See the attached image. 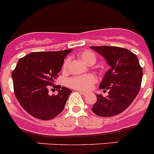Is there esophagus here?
<instances>
[{"label":"esophagus","mask_w":154,"mask_h":154,"mask_svg":"<svg viewBox=\"0 0 154 154\" xmlns=\"http://www.w3.org/2000/svg\"><path fill=\"white\" fill-rule=\"evenodd\" d=\"M78 92H79V93L82 94V95H87V92H83V91H81V90H78Z\"/></svg>","instance_id":"esophagus-1"}]
</instances>
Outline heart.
<instances>
[{"mask_svg": "<svg viewBox=\"0 0 154 154\" xmlns=\"http://www.w3.org/2000/svg\"><path fill=\"white\" fill-rule=\"evenodd\" d=\"M78 57L87 65H93L96 61V56L93 52L90 50H83L77 54ZM69 65V59H65L62 65V70L66 71ZM96 82V77L92 74L74 76L67 80V84L73 89L81 91L89 90Z\"/></svg>", "mask_w": 154, "mask_h": 154, "instance_id": "obj_1", "label": "heart"}]
</instances>
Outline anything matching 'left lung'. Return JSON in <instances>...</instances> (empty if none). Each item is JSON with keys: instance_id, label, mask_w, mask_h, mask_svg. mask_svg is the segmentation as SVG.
I'll use <instances>...</instances> for the list:
<instances>
[{"instance_id": "left-lung-1", "label": "left lung", "mask_w": 154, "mask_h": 154, "mask_svg": "<svg viewBox=\"0 0 154 154\" xmlns=\"http://www.w3.org/2000/svg\"><path fill=\"white\" fill-rule=\"evenodd\" d=\"M107 61L110 67L100 84V89L108 91L107 96L95 95L97 101L92 110L100 117H112L124 111L140 90L142 68L136 55L118 47H90Z\"/></svg>"}]
</instances>
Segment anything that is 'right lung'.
<instances>
[{
	"instance_id": "add662e5",
	"label": "right lung",
	"mask_w": 154,
	"mask_h": 154,
	"mask_svg": "<svg viewBox=\"0 0 154 154\" xmlns=\"http://www.w3.org/2000/svg\"><path fill=\"white\" fill-rule=\"evenodd\" d=\"M71 50L34 52L18 61L12 73L14 93L20 105L32 117L51 120L63 110L72 91L60 85H52L64 59ZM49 85L56 87L59 93L49 96Z\"/></svg>"
}]
</instances>
